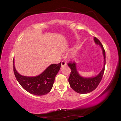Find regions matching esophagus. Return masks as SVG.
Wrapping results in <instances>:
<instances>
[{
    "instance_id": "esophagus-1",
    "label": "esophagus",
    "mask_w": 121,
    "mask_h": 121,
    "mask_svg": "<svg viewBox=\"0 0 121 121\" xmlns=\"http://www.w3.org/2000/svg\"><path fill=\"white\" fill-rule=\"evenodd\" d=\"M66 65H67L66 62H65L64 60H63L62 63H61V66H62V67H64V66H66Z\"/></svg>"
}]
</instances>
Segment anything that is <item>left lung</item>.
<instances>
[{
    "label": "left lung",
    "mask_w": 121,
    "mask_h": 121,
    "mask_svg": "<svg viewBox=\"0 0 121 121\" xmlns=\"http://www.w3.org/2000/svg\"><path fill=\"white\" fill-rule=\"evenodd\" d=\"M94 41L96 44L101 46L104 57V66L98 75L95 77L91 78H86L82 77L78 72L75 62H69L67 63V65L71 69L70 75L69 78V85L75 92L79 94H88L94 91L100 82L105 71L106 64L105 50L103 47V44L97 38H94Z\"/></svg>",
    "instance_id": "left-lung-1"
}]
</instances>
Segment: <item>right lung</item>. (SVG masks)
Instances as JSON below:
<instances>
[{
    "instance_id": "1",
    "label": "right lung",
    "mask_w": 121,
    "mask_h": 121,
    "mask_svg": "<svg viewBox=\"0 0 121 121\" xmlns=\"http://www.w3.org/2000/svg\"><path fill=\"white\" fill-rule=\"evenodd\" d=\"M14 63L13 61L14 73L18 83L27 92L36 96H43L50 92L61 66V62L57 64H52L41 74L29 77L20 75L16 71Z\"/></svg>"
}]
</instances>
